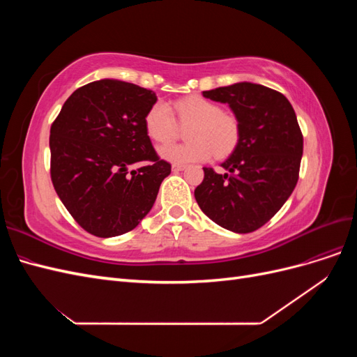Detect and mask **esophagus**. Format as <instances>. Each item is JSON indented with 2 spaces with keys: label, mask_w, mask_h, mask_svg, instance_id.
<instances>
[{
  "label": "esophagus",
  "mask_w": 357,
  "mask_h": 357,
  "mask_svg": "<svg viewBox=\"0 0 357 357\" xmlns=\"http://www.w3.org/2000/svg\"><path fill=\"white\" fill-rule=\"evenodd\" d=\"M183 169H186V165H183V164H174V165H172V171H174V172L183 171Z\"/></svg>",
  "instance_id": "obj_1"
}]
</instances>
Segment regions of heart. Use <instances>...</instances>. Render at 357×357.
Masks as SVG:
<instances>
[{"label":"heart","instance_id":"obj_1","mask_svg":"<svg viewBox=\"0 0 357 357\" xmlns=\"http://www.w3.org/2000/svg\"><path fill=\"white\" fill-rule=\"evenodd\" d=\"M174 112L181 126H188V143L171 144L159 150L160 156L174 164L229 156L240 143L241 125L234 113L223 112L222 105L199 95L186 96L174 102ZM147 135L158 144H168L178 134V124L169 105L158 101L144 117Z\"/></svg>","mask_w":357,"mask_h":357}]
</instances>
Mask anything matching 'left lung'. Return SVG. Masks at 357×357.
<instances>
[{
  "label": "left lung",
  "mask_w": 357,
  "mask_h": 357,
  "mask_svg": "<svg viewBox=\"0 0 357 357\" xmlns=\"http://www.w3.org/2000/svg\"><path fill=\"white\" fill-rule=\"evenodd\" d=\"M202 95L229 104L241 137L222 164L225 174L204 168L195 199L222 228L253 232L274 218L298 183L304 137L295 110L283 93L248 82Z\"/></svg>",
  "instance_id": "left-lung-1"
}]
</instances>
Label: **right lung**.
Here are the masks:
<instances>
[{"instance_id": "obj_1", "label": "right lung", "mask_w": 357, "mask_h": 357, "mask_svg": "<svg viewBox=\"0 0 357 357\" xmlns=\"http://www.w3.org/2000/svg\"><path fill=\"white\" fill-rule=\"evenodd\" d=\"M156 93L104 79L82 86L50 128V178L82 228L100 238L132 231L152 210L171 172L147 135L144 117ZM142 161L143 167L127 168Z\"/></svg>"}]
</instances>
